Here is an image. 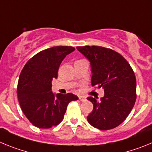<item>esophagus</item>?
<instances>
[{
  "label": "esophagus",
  "mask_w": 152,
  "mask_h": 152,
  "mask_svg": "<svg viewBox=\"0 0 152 152\" xmlns=\"http://www.w3.org/2000/svg\"><path fill=\"white\" fill-rule=\"evenodd\" d=\"M78 99L80 100V101H82V102L85 101L86 100V97H84V96H78Z\"/></svg>",
  "instance_id": "1"
}]
</instances>
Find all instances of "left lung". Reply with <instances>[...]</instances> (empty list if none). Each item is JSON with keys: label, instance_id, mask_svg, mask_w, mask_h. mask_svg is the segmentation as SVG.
<instances>
[{"label": "left lung", "instance_id": "obj_1", "mask_svg": "<svg viewBox=\"0 0 152 152\" xmlns=\"http://www.w3.org/2000/svg\"><path fill=\"white\" fill-rule=\"evenodd\" d=\"M77 49L91 62V85L103 88L97 101L92 96L94 109L88 123L100 130L116 128L129 116L136 100V79L129 62L116 51L101 46H78Z\"/></svg>", "mask_w": 152, "mask_h": 152}]
</instances>
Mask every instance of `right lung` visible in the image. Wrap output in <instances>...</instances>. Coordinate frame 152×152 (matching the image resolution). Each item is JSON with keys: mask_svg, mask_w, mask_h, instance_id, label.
<instances>
[{"mask_svg": "<svg viewBox=\"0 0 152 152\" xmlns=\"http://www.w3.org/2000/svg\"><path fill=\"white\" fill-rule=\"evenodd\" d=\"M72 46H54L32 57L23 68L17 84V96L21 110L33 126L49 129L62 121L68 103L77 100L76 95L52 91V80L57 78L60 64Z\"/></svg>", "mask_w": 152, "mask_h": 152, "instance_id": "1", "label": "right lung"}]
</instances>
